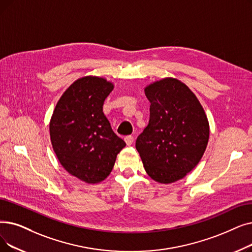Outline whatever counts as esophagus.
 <instances>
[{"mask_svg":"<svg viewBox=\"0 0 252 252\" xmlns=\"http://www.w3.org/2000/svg\"><path fill=\"white\" fill-rule=\"evenodd\" d=\"M125 141H126V145H132L133 144V142H134V138L132 137V136H126V138H125Z\"/></svg>","mask_w":252,"mask_h":252,"instance_id":"esophagus-1","label":"esophagus"}]
</instances>
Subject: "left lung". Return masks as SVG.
Returning a JSON list of instances; mask_svg holds the SVG:
<instances>
[{
  "instance_id": "8db88e82",
  "label": "left lung",
  "mask_w": 252,
  "mask_h": 252,
  "mask_svg": "<svg viewBox=\"0 0 252 252\" xmlns=\"http://www.w3.org/2000/svg\"><path fill=\"white\" fill-rule=\"evenodd\" d=\"M144 92L150 116L136 148L151 179L173 183L201 160L209 140V123L198 97L176 78L153 82Z\"/></svg>"
}]
</instances>
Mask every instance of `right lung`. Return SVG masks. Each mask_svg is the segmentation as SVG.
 Masks as SVG:
<instances>
[{"label":"right lung","mask_w":252,"mask_h":252,"mask_svg":"<svg viewBox=\"0 0 252 252\" xmlns=\"http://www.w3.org/2000/svg\"><path fill=\"white\" fill-rule=\"evenodd\" d=\"M113 89L102 77L79 78L63 94L50 119L51 144L61 165L86 183L105 180L126 146L103 112Z\"/></svg>","instance_id":"1"}]
</instances>
